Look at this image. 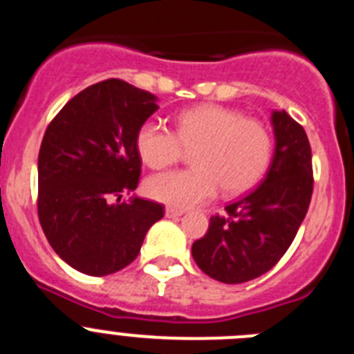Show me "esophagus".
<instances>
[{
  "instance_id": "34e87169",
  "label": "esophagus",
  "mask_w": 354,
  "mask_h": 354,
  "mask_svg": "<svg viewBox=\"0 0 354 354\" xmlns=\"http://www.w3.org/2000/svg\"><path fill=\"white\" fill-rule=\"evenodd\" d=\"M165 214H167V218H179V216L184 214V211H183V209L170 207V205H168L167 211H165Z\"/></svg>"
}]
</instances>
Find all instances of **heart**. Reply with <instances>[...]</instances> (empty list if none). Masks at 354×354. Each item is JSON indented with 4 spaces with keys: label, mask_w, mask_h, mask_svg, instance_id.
Returning <instances> with one entry per match:
<instances>
[{
    "label": "heart",
    "mask_w": 354,
    "mask_h": 354,
    "mask_svg": "<svg viewBox=\"0 0 354 354\" xmlns=\"http://www.w3.org/2000/svg\"><path fill=\"white\" fill-rule=\"evenodd\" d=\"M134 145L140 159L154 170L193 150L192 168L152 175L145 183L149 196L177 209L207 202L220 187L227 195L248 192L273 154V140L262 122L218 104L184 109L175 117L174 131L154 118L143 122Z\"/></svg>",
    "instance_id": "b5f03b06"
}]
</instances>
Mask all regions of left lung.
Listing matches in <instances>:
<instances>
[{
	"instance_id": "obj_1",
	"label": "left lung",
	"mask_w": 354,
	"mask_h": 354,
	"mask_svg": "<svg viewBox=\"0 0 354 354\" xmlns=\"http://www.w3.org/2000/svg\"><path fill=\"white\" fill-rule=\"evenodd\" d=\"M274 154L264 180L225 214L212 216L209 230L192 246L196 266L223 283L261 277L289 250L310 205L314 175L306 133L287 111H273Z\"/></svg>"
}]
</instances>
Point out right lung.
Returning a JSON list of instances; mask_svg holds the SVG:
<instances>
[{
	"mask_svg": "<svg viewBox=\"0 0 354 354\" xmlns=\"http://www.w3.org/2000/svg\"><path fill=\"white\" fill-rule=\"evenodd\" d=\"M159 106L122 80L95 83L51 120L39 152V220L58 255L90 277L117 273L138 257L165 207L134 192L142 159L134 138Z\"/></svg>",
	"mask_w": 354,
	"mask_h": 354,
	"instance_id": "obj_1",
	"label": "right lung"
}]
</instances>
